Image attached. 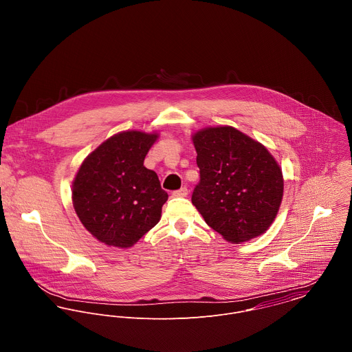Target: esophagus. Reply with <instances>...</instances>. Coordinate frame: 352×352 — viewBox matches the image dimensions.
Returning <instances> with one entry per match:
<instances>
[{"instance_id": "1", "label": "esophagus", "mask_w": 352, "mask_h": 352, "mask_svg": "<svg viewBox=\"0 0 352 352\" xmlns=\"http://www.w3.org/2000/svg\"><path fill=\"white\" fill-rule=\"evenodd\" d=\"M187 195H188V190L186 187H183V188H180V190L173 192V197H176V198H186Z\"/></svg>"}]
</instances>
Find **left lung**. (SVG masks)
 Listing matches in <instances>:
<instances>
[{
  "mask_svg": "<svg viewBox=\"0 0 352 352\" xmlns=\"http://www.w3.org/2000/svg\"><path fill=\"white\" fill-rule=\"evenodd\" d=\"M201 182L192 204L226 241L240 244L265 233L283 199V175L264 145L232 126L192 134Z\"/></svg>",
  "mask_w": 352,
  "mask_h": 352,
  "instance_id": "obj_1",
  "label": "left lung"
}]
</instances>
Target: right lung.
<instances>
[{"label": "right lung", "instance_id": "right-lung-1", "mask_svg": "<svg viewBox=\"0 0 352 352\" xmlns=\"http://www.w3.org/2000/svg\"><path fill=\"white\" fill-rule=\"evenodd\" d=\"M157 133L129 130L105 140L73 180V207L84 228L108 247L130 248L154 228L168 194L144 160Z\"/></svg>", "mask_w": 352, "mask_h": 352}]
</instances>
